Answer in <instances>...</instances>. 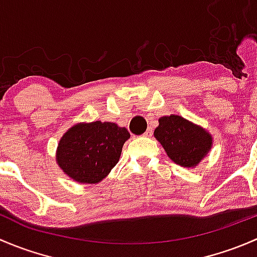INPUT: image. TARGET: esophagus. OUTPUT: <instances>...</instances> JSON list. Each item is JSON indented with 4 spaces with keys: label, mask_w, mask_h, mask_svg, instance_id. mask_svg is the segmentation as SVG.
Segmentation results:
<instances>
[{
    "label": "esophagus",
    "mask_w": 257,
    "mask_h": 257,
    "mask_svg": "<svg viewBox=\"0 0 257 257\" xmlns=\"http://www.w3.org/2000/svg\"><path fill=\"white\" fill-rule=\"evenodd\" d=\"M153 136V128L150 126V128H148V131L144 133V137H152Z\"/></svg>",
    "instance_id": "34e87169"
}]
</instances>
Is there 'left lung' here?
Returning a JSON list of instances; mask_svg holds the SVG:
<instances>
[{
  "label": "left lung",
  "instance_id": "left-lung-1",
  "mask_svg": "<svg viewBox=\"0 0 257 257\" xmlns=\"http://www.w3.org/2000/svg\"><path fill=\"white\" fill-rule=\"evenodd\" d=\"M154 136L168 157L185 168L195 167L211 148V137L200 126L179 115L162 116Z\"/></svg>",
  "mask_w": 257,
  "mask_h": 257
}]
</instances>
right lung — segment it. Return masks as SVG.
Masks as SVG:
<instances>
[{
    "label": "right lung",
    "mask_w": 257,
    "mask_h": 257,
    "mask_svg": "<svg viewBox=\"0 0 257 257\" xmlns=\"http://www.w3.org/2000/svg\"><path fill=\"white\" fill-rule=\"evenodd\" d=\"M129 137L125 128L109 121L77 124L62 137L57 163L73 180L99 183L115 167Z\"/></svg>",
    "instance_id": "obj_1"
}]
</instances>
